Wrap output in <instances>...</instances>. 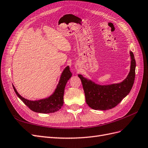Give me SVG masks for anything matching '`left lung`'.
<instances>
[{
  "label": "left lung",
  "mask_w": 148,
  "mask_h": 148,
  "mask_svg": "<svg viewBox=\"0 0 148 148\" xmlns=\"http://www.w3.org/2000/svg\"><path fill=\"white\" fill-rule=\"evenodd\" d=\"M131 57L130 70L122 82L109 85H99L78 75L84 89L87 104L95 110H106L118 105L130 92L135 81L136 61L133 53Z\"/></svg>",
  "instance_id": "left-lung-1"
}]
</instances>
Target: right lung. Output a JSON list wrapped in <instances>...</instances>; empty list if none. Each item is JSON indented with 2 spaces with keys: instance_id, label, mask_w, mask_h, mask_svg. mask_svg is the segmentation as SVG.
Wrapping results in <instances>:
<instances>
[{
  "instance_id": "right-lung-1",
  "label": "right lung",
  "mask_w": 148,
  "mask_h": 148,
  "mask_svg": "<svg viewBox=\"0 0 148 148\" xmlns=\"http://www.w3.org/2000/svg\"><path fill=\"white\" fill-rule=\"evenodd\" d=\"M72 73L70 70L69 66H67L63 71L60 77L59 84L52 95L46 99L38 101H29L21 96L13 86L17 96L23 102L24 104L35 112L49 114L55 112L61 109L64 104V95L65 85L71 78Z\"/></svg>"
}]
</instances>
